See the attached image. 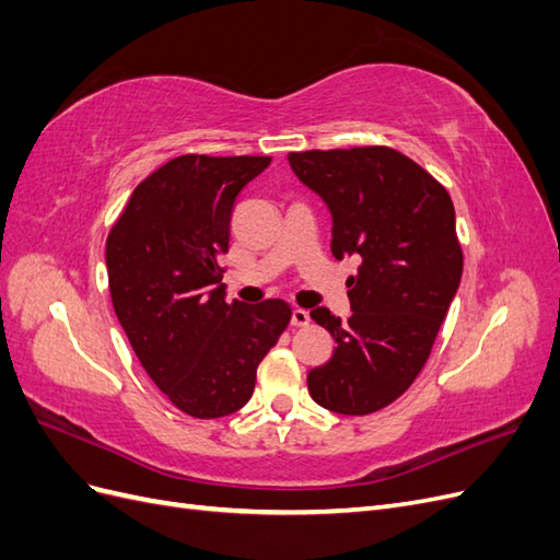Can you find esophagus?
Returning <instances> with one entry per match:
<instances>
[{
  "label": "esophagus",
  "mask_w": 560,
  "mask_h": 560,
  "mask_svg": "<svg viewBox=\"0 0 560 560\" xmlns=\"http://www.w3.org/2000/svg\"><path fill=\"white\" fill-rule=\"evenodd\" d=\"M308 322H311L308 311H303V308H294V311H292V325H294V327H306Z\"/></svg>",
  "instance_id": "34e87169"
}]
</instances>
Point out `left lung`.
<instances>
[{
	"label": "left lung",
	"instance_id": "8db88e82",
	"mask_svg": "<svg viewBox=\"0 0 560 560\" xmlns=\"http://www.w3.org/2000/svg\"><path fill=\"white\" fill-rule=\"evenodd\" d=\"M287 161L331 214L334 257L362 259L348 278V322L325 306L311 311L336 348L329 362L308 371V393L334 413H374L425 366L460 287L453 200L418 163L387 147L301 151Z\"/></svg>",
	"mask_w": 560,
	"mask_h": 560
}]
</instances>
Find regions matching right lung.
<instances>
[{
  "mask_svg": "<svg viewBox=\"0 0 560 560\" xmlns=\"http://www.w3.org/2000/svg\"><path fill=\"white\" fill-rule=\"evenodd\" d=\"M268 165V156L173 159L132 191L107 238L114 313L149 378L194 418L243 409L290 325L282 299L229 303L219 266L235 198Z\"/></svg>",
  "mask_w": 560,
  "mask_h": 560,
  "instance_id": "obj_1",
  "label": "right lung"
}]
</instances>
